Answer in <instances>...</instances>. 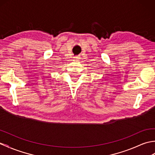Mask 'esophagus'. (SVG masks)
<instances>
[{"label": "esophagus", "instance_id": "esophagus-1", "mask_svg": "<svg viewBox=\"0 0 155 155\" xmlns=\"http://www.w3.org/2000/svg\"><path fill=\"white\" fill-rule=\"evenodd\" d=\"M75 59H77H77H80V57H79V56H75V57H74Z\"/></svg>", "mask_w": 155, "mask_h": 155}]
</instances>
